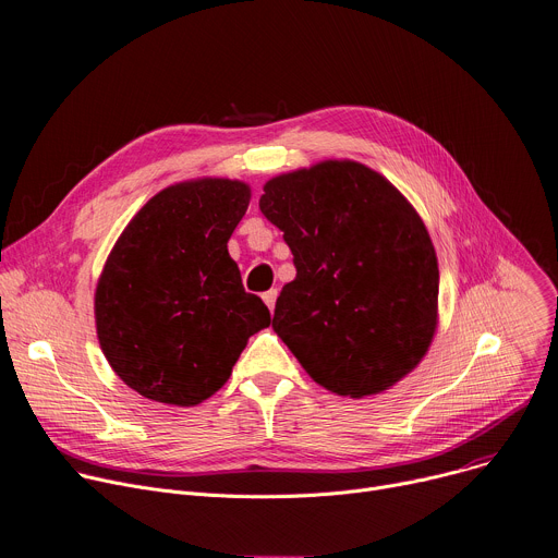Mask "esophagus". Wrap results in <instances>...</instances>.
<instances>
[{
	"label": "esophagus",
	"mask_w": 558,
	"mask_h": 558,
	"mask_svg": "<svg viewBox=\"0 0 558 558\" xmlns=\"http://www.w3.org/2000/svg\"><path fill=\"white\" fill-rule=\"evenodd\" d=\"M276 299H278V289H269V291H265L263 293V301L267 303V307L274 312V307H276Z\"/></svg>",
	"instance_id": "obj_1"
}]
</instances>
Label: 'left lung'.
<instances>
[{
    "label": "left lung",
    "instance_id": "8db88e82",
    "mask_svg": "<svg viewBox=\"0 0 558 558\" xmlns=\"http://www.w3.org/2000/svg\"><path fill=\"white\" fill-rule=\"evenodd\" d=\"M259 210L293 253L271 327L305 373L352 399L411 375L439 320L437 255L413 204L377 170L327 159L269 179Z\"/></svg>",
    "mask_w": 558,
    "mask_h": 558
}]
</instances>
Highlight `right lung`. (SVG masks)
Listing matches in <instances>:
<instances>
[{"mask_svg": "<svg viewBox=\"0 0 558 558\" xmlns=\"http://www.w3.org/2000/svg\"><path fill=\"white\" fill-rule=\"evenodd\" d=\"M251 202L240 179L168 185L123 229L94 293L100 350L141 397L197 405L225 386L271 314L246 293L229 240Z\"/></svg>", "mask_w": 558, "mask_h": 558, "instance_id": "obj_1", "label": "right lung"}]
</instances>
